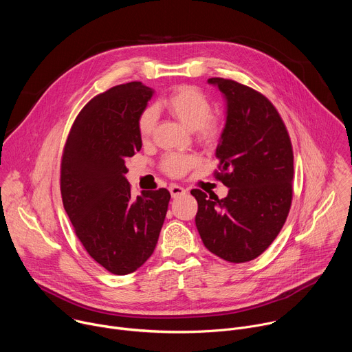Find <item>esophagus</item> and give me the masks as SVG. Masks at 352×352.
Returning a JSON list of instances; mask_svg holds the SVG:
<instances>
[{
    "mask_svg": "<svg viewBox=\"0 0 352 352\" xmlns=\"http://www.w3.org/2000/svg\"><path fill=\"white\" fill-rule=\"evenodd\" d=\"M170 193L175 199V197H179V196H184L186 193V189L179 186V185H171L170 186Z\"/></svg>",
    "mask_w": 352,
    "mask_h": 352,
    "instance_id": "1",
    "label": "esophagus"
}]
</instances>
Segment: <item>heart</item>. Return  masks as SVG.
Wrapping results in <instances>:
<instances>
[{
  "label": "heart",
  "instance_id": "1",
  "mask_svg": "<svg viewBox=\"0 0 352 352\" xmlns=\"http://www.w3.org/2000/svg\"><path fill=\"white\" fill-rule=\"evenodd\" d=\"M163 109L182 124L186 129L195 131L197 139L205 144H214L221 136V124L212 116L210 98L193 86H179L164 100ZM156 126V113L153 109L142 111L138 120V131L142 139L150 138ZM197 164L193 155H168L163 160V170L171 177H182Z\"/></svg>",
  "mask_w": 352,
  "mask_h": 352
}]
</instances>
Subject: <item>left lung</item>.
Masks as SVG:
<instances>
[{
	"instance_id": "8db88e82",
	"label": "left lung",
	"mask_w": 352,
	"mask_h": 352,
	"mask_svg": "<svg viewBox=\"0 0 352 352\" xmlns=\"http://www.w3.org/2000/svg\"><path fill=\"white\" fill-rule=\"evenodd\" d=\"M224 94L227 118L216 148V178L228 188L219 199L200 189L196 228L212 254L231 263L249 262L270 246L292 200L294 155L287 128L270 100L231 79L208 80Z\"/></svg>"
}]
</instances>
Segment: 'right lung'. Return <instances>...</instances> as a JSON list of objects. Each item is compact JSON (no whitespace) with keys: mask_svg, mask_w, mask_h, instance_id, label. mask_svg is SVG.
Wrapping results in <instances>:
<instances>
[{"mask_svg":"<svg viewBox=\"0 0 352 352\" xmlns=\"http://www.w3.org/2000/svg\"><path fill=\"white\" fill-rule=\"evenodd\" d=\"M153 89L129 82L93 97L76 117L61 160L64 209L86 252L106 270L124 276L156 248L170 192L131 197L126 162L142 147L138 120Z\"/></svg>","mask_w":352,"mask_h":352,"instance_id":"obj_1","label":"right lung"}]
</instances>
